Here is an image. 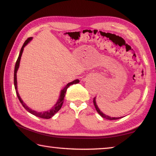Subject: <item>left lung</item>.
I'll use <instances>...</instances> for the list:
<instances>
[{"instance_id":"1","label":"left lung","mask_w":156,"mask_h":156,"mask_svg":"<svg viewBox=\"0 0 156 156\" xmlns=\"http://www.w3.org/2000/svg\"><path fill=\"white\" fill-rule=\"evenodd\" d=\"M93 102H94V105L95 108H96V110H97L98 114H99L101 116L103 117V118L106 119H108V120H116V119H119L122 118V117H111L109 116H107V115L104 114V113H102L101 111H100L99 107H98V106L97 105V102H96V97L94 98Z\"/></svg>"}]
</instances>
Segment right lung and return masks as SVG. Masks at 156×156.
Listing matches in <instances>:
<instances>
[{
	"mask_svg": "<svg viewBox=\"0 0 156 156\" xmlns=\"http://www.w3.org/2000/svg\"><path fill=\"white\" fill-rule=\"evenodd\" d=\"M32 38H33V37H29V38H27L26 40H25V42H24V44H23L22 48H21V50H20V54H19V56L18 57V59H17V61H16V66H15V70H14V85H15V89H16V94H17V96H18V98L19 101H20V103L22 104V105L23 106V107H24L25 109L27 111V112H30L32 114L35 115V116H36L40 117V118L48 119L52 118V117L54 116V115L56 114L57 112H58V111L61 108L62 106V104H63V102H64V98H65V94H66V91H67V89L68 87H69L70 85H72V84H77V83L80 82V80H76L73 81V82L68 83V84L66 85L65 88H64L61 91L60 96H59V97L58 100H57V103L55 104V106H53V107L51 108L50 110L47 111V112H36V111L32 110L31 108H30L28 106H27L26 104H25L24 102H23V100L21 99L20 95H19V94L18 92V89H17V76H16V74H17V71H18V68H19V65H20V58H21V56H22V54H23V49H24L25 46H26V44H27V43H28V42L30 41V40H32Z\"/></svg>",
	"mask_w": 156,
	"mask_h": 156,
	"instance_id": "obj_1",
	"label": "right lung"
}]
</instances>
